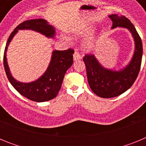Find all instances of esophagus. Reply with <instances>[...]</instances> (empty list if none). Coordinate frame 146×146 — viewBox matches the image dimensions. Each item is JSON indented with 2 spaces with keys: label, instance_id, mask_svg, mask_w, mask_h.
<instances>
[{
  "label": "esophagus",
  "instance_id": "1",
  "mask_svg": "<svg viewBox=\"0 0 146 146\" xmlns=\"http://www.w3.org/2000/svg\"><path fill=\"white\" fill-rule=\"evenodd\" d=\"M81 58V55L80 54V52L77 50L74 51V60H78Z\"/></svg>",
  "mask_w": 146,
  "mask_h": 146
}]
</instances>
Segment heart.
Segmentation results:
<instances>
[{"label":"heart","instance_id":"obj_1","mask_svg":"<svg viewBox=\"0 0 146 146\" xmlns=\"http://www.w3.org/2000/svg\"><path fill=\"white\" fill-rule=\"evenodd\" d=\"M93 31H94V28H93V27H88V28H85L84 30H82V31L80 32L81 34H84V35H89L91 34V33H93ZM87 47L88 48H90V47H91V43H88L87 44Z\"/></svg>","mask_w":146,"mask_h":146}]
</instances>
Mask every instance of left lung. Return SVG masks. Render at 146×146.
<instances>
[{
    "instance_id": "8db88e82",
    "label": "left lung",
    "mask_w": 146,
    "mask_h": 146,
    "mask_svg": "<svg viewBox=\"0 0 146 146\" xmlns=\"http://www.w3.org/2000/svg\"><path fill=\"white\" fill-rule=\"evenodd\" d=\"M113 27L126 28L132 33L135 42V52L130 64L119 72L104 69L92 54H86L83 61L86 66L88 81L94 94L102 98H113L126 91L133 85L141 66L143 44L135 26L128 18L117 15H110Z\"/></svg>"
}]
</instances>
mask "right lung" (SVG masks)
Masks as SVG:
<instances>
[{"label":"right lung","instance_id":"right-lung-1","mask_svg":"<svg viewBox=\"0 0 146 146\" xmlns=\"http://www.w3.org/2000/svg\"><path fill=\"white\" fill-rule=\"evenodd\" d=\"M31 29L38 31L47 37H53L55 29L48 25L43 19L30 20L21 23L15 28L6 42L3 54V65L7 78L10 83L23 96L31 101L43 102L54 99L58 94L67 69L73 64L74 50L69 48L66 50H55L52 52L50 66L44 74L35 82L23 83L15 80L9 72L6 61V50L13 36L18 30Z\"/></svg>","mask_w":146,"mask_h":146}]
</instances>
